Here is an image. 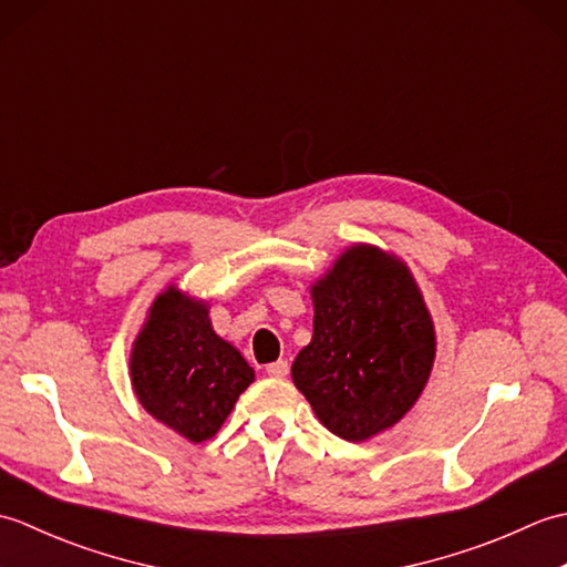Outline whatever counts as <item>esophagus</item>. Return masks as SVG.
<instances>
[{
    "label": "esophagus",
    "mask_w": 567,
    "mask_h": 567,
    "mask_svg": "<svg viewBox=\"0 0 567 567\" xmlns=\"http://www.w3.org/2000/svg\"><path fill=\"white\" fill-rule=\"evenodd\" d=\"M265 372H268L270 378H285L287 372H290V365H287V360H275V363L265 365Z\"/></svg>",
    "instance_id": "1"
}]
</instances>
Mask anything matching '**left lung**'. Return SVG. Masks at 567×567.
<instances>
[{"label": "left lung", "instance_id": "left-lung-1", "mask_svg": "<svg viewBox=\"0 0 567 567\" xmlns=\"http://www.w3.org/2000/svg\"><path fill=\"white\" fill-rule=\"evenodd\" d=\"M315 336L292 380L317 419L346 441L394 426L424 392L436 331L406 265L378 246L343 250L311 285Z\"/></svg>", "mask_w": 567, "mask_h": 567}]
</instances>
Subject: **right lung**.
Masks as SVG:
<instances>
[{"label": "right lung", "mask_w": 567, "mask_h": 567, "mask_svg": "<svg viewBox=\"0 0 567 567\" xmlns=\"http://www.w3.org/2000/svg\"><path fill=\"white\" fill-rule=\"evenodd\" d=\"M128 368L143 409L192 443L212 439L256 380L246 358L214 333L209 305L175 285L155 297Z\"/></svg>", "instance_id": "obj_1"}]
</instances>
